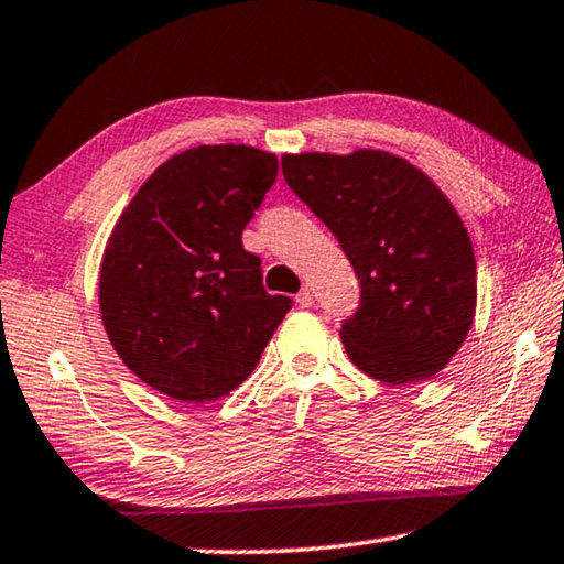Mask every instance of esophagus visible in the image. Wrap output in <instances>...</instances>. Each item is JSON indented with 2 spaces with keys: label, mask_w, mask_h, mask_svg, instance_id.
Returning a JSON list of instances; mask_svg holds the SVG:
<instances>
[{
  "label": "esophagus",
  "mask_w": 564,
  "mask_h": 564,
  "mask_svg": "<svg viewBox=\"0 0 564 564\" xmlns=\"http://www.w3.org/2000/svg\"><path fill=\"white\" fill-rule=\"evenodd\" d=\"M295 303H299L301 308H311V305H313V295H311V291H308V289H303L299 295H295Z\"/></svg>",
  "instance_id": "esophagus-1"
}]
</instances>
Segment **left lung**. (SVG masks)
Wrapping results in <instances>:
<instances>
[{"label": "left lung", "mask_w": 564, "mask_h": 564, "mask_svg": "<svg viewBox=\"0 0 564 564\" xmlns=\"http://www.w3.org/2000/svg\"><path fill=\"white\" fill-rule=\"evenodd\" d=\"M283 176L338 238L360 283L340 340L362 373L390 386L441 373L470 333L475 251L435 181L380 149L281 156Z\"/></svg>", "instance_id": "1"}]
</instances>
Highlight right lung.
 Listing matches in <instances>:
<instances>
[{
    "mask_svg": "<svg viewBox=\"0 0 564 564\" xmlns=\"http://www.w3.org/2000/svg\"><path fill=\"white\" fill-rule=\"evenodd\" d=\"M279 176L246 144H202L164 161L123 208L104 248L99 311L133 376L181 403L231 393L291 311L269 295L241 243Z\"/></svg>",
    "mask_w": 564,
    "mask_h": 564,
    "instance_id": "add662e5",
    "label": "right lung"
}]
</instances>
